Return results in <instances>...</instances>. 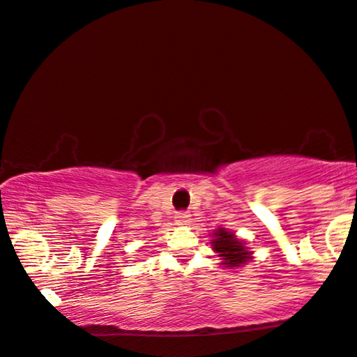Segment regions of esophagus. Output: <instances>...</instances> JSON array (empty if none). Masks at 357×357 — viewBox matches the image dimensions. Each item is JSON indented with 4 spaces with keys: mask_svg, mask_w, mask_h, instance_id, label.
I'll return each instance as SVG.
<instances>
[{
    "mask_svg": "<svg viewBox=\"0 0 357 357\" xmlns=\"http://www.w3.org/2000/svg\"><path fill=\"white\" fill-rule=\"evenodd\" d=\"M176 223H178V225H189V223H191V215H189L188 212L176 213Z\"/></svg>",
    "mask_w": 357,
    "mask_h": 357,
    "instance_id": "esophagus-1",
    "label": "esophagus"
}]
</instances>
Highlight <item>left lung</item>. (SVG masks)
<instances>
[{"label": "left lung", "instance_id": "left-lung-1", "mask_svg": "<svg viewBox=\"0 0 357 357\" xmlns=\"http://www.w3.org/2000/svg\"><path fill=\"white\" fill-rule=\"evenodd\" d=\"M212 250L217 256H220L222 263L225 268H241L251 259V251L246 248L243 240L236 238L234 231H228L227 228H218L212 234Z\"/></svg>", "mask_w": 357, "mask_h": 357}]
</instances>
